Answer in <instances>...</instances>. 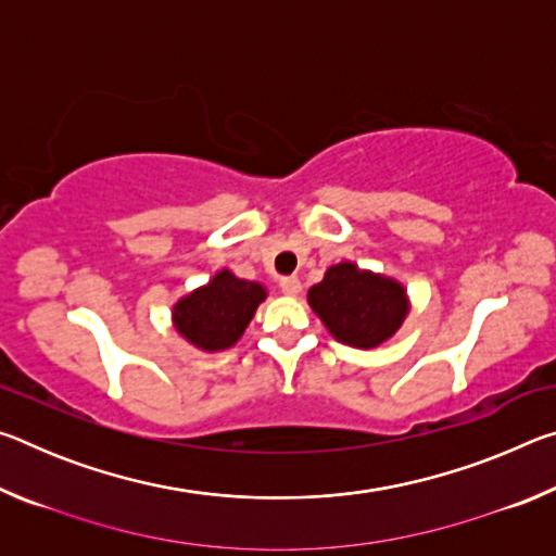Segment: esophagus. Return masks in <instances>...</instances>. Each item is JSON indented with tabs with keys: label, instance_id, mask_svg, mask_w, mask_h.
<instances>
[{
	"label": "esophagus",
	"instance_id": "34e87169",
	"mask_svg": "<svg viewBox=\"0 0 556 556\" xmlns=\"http://www.w3.org/2000/svg\"><path fill=\"white\" fill-rule=\"evenodd\" d=\"M279 287H281V291H285L287 296H296L299 291H301V281H299V277H281L279 279Z\"/></svg>",
	"mask_w": 556,
	"mask_h": 556
}]
</instances>
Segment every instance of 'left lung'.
I'll return each mask as SVG.
<instances>
[{
    "label": "left lung",
    "instance_id": "obj_1",
    "mask_svg": "<svg viewBox=\"0 0 556 556\" xmlns=\"http://www.w3.org/2000/svg\"><path fill=\"white\" fill-rule=\"evenodd\" d=\"M306 299L338 343L361 351L388 343L412 308L402 281L357 267L355 262L328 267Z\"/></svg>",
    "mask_w": 556,
    "mask_h": 556
}]
</instances>
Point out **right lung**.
I'll list each match as a JSON object with an SVG mask.
<instances>
[{"label": "right lung", "instance_id": "right-lung-1", "mask_svg": "<svg viewBox=\"0 0 556 556\" xmlns=\"http://www.w3.org/2000/svg\"><path fill=\"white\" fill-rule=\"evenodd\" d=\"M265 299V285L235 277L230 269H218L208 285L176 301L172 324L188 345L203 353H220L240 341Z\"/></svg>", "mask_w": 556, "mask_h": 556}]
</instances>
